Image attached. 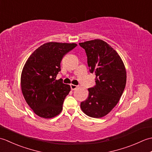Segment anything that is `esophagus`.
Here are the masks:
<instances>
[{"label": "esophagus", "instance_id": "obj_1", "mask_svg": "<svg viewBox=\"0 0 152 152\" xmlns=\"http://www.w3.org/2000/svg\"><path fill=\"white\" fill-rule=\"evenodd\" d=\"M70 88L72 90H75L76 89L78 88V86L74 84H70Z\"/></svg>", "mask_w": 152, "mask_h": 152}]
</instances>
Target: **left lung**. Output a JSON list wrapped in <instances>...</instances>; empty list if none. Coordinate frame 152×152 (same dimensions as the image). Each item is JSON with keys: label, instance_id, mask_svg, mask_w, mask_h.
I'll use <instances>...</instances> for the list:
<instances>
[{"label": "left lung", "instance_id": "left-lung-1", "mask_svg": "<svg viewBox=\"0 0 152 152\" xmlns=\"http://www.w3.org/2000/svg\"><path fill=\"white\" fill-rule=\"evenodd\" d=\"M85 50L96 85L89 88V96L80 104L82 110L91 118H102L118 104L124 91L127 73L121 58L114 48L100 39L79 43Z\"/></svg>", "mask_w": 152, "mask_h": 152}]
</instances>
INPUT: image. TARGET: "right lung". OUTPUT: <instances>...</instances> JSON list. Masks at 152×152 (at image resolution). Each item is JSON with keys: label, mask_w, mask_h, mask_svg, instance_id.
<instances>
[{"label": "right lung", "mask_w": 152, "mask_h": 152, "mask_svg": "<svg viewBox=\"0 0 152 152\" xmlns=\"http://www.w3.org/2000/svg\"><path fill=\"white\" fill-rule=\"evenodd\" d=\"M77 46L75 43L48 42L28 58L23 68L21 88L28 105L45 119L59 115L70 86L56 80L64 56Z\"/></svg>", "instance_id": "right-lung-1"}]
</instances>
